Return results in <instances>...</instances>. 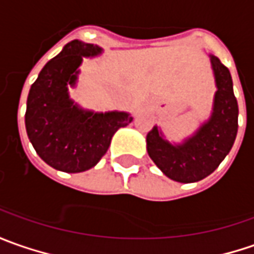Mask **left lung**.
<instances>
[{"mask_svg":"<svg viewBox=\"0 0 254 254\" xmlns=\"http://www.w3.org/2000/svg\"><path fill=\"white\" fill-rule=\"evenodd\" d=\"M211 63L218 87L211 119L180 146L163 140L156 127L146 137L150 159L169 179L179 183H195L214 173L231 152L238 133L239 108L231 73L218 57L211 56Z\"/></svg>","mask_w":254,"mask_h":254,"instance_id":"8db88e82","label":"left lung"}]
</instances>
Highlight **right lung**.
<instances>
[{
    "instance_id": "1",
    "label": "right lung",
    "mask_w": 254,
    "mask_h": 254,
    "mask_svg": "<svg viewBox=\"0 0 254 254\" xmlns=\"http://www.w3.org/2000/svg\"><path fill=\"white\" fill-rule=\"evenodd\" d=\"M101 48L73 40L42 68L32 84L25 114L28 137L40 159L53 169L80 173L94 167L107 153L119 127L132 122L125 112L92 114L68 98L83 56L100 55Z\"/></svg>"
}]
</instances>
